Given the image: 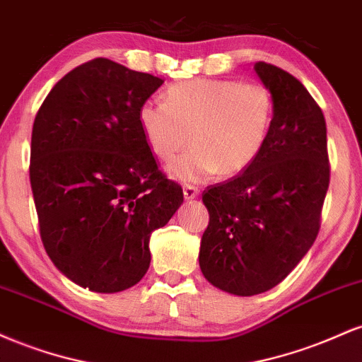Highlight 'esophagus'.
<instances>
[{
    "label": "esophagus",
    "mask_w": 362,
    "mask_h": 362,
    "mask_svg": "<svg viewBox=\"0 0 362 362\" xmlns=\"http://www.w3.org/2000/svg\"><path fill=\"white\" fill-rule=\"evenodd\" d=\"M199 195V190L197 187L194 185H185L184 187V199L185 201H190V199H195Z\"/></svg>",
    "instance_id": "obj_1"
}]
</instances>
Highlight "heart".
Listing matches in <instances>:
<instances>
[{
    "label": "heart",
    "mask_w": 362,
    "mask_h": 362,
    "mask_svg": "<svg viewBox=\"0 0 362 362\" xmlns=\"http://www.w3.org/2000/svg\"><path fill=\"white\" fill-rule=\"evenodd\" d=\"M274 112L271 90L262 83L197 78L168 88L167 102L141 103L138 126L149 151L163 161L192 141L167 175L201 184L218 172L233 177L252 167L271 134Z\"/></svg>",
    "instance_id": "b5f03b06"
}]
</instances>
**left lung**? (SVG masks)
Segmentation results:
<instances>
[{
  "instance_id": "obj_1",
  "label": "left lung",
  "mask_w": 362,
  "mask_h": 362,
  "mask_svg": "<svg viewBox=\"0 0 362 362\" xmlns=\"http://www.w3.org/2000/svg\"><path fill=\"white\" fill-rule=\"evenodd\" d=\"M253 69L276 103L271 134L252 167L202 194L209 224L199 267L235 296L265 293L300 264L318 235L330 180L317 102L284 69L267 62Z\"/></svg>"
}]
</instances>
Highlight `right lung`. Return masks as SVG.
I'll list each match as a JSON object with an SVG mask.
<instances>
[{
  "instance_id": "right-lung-1",
  "label": "right lung",
  "mask_w": 362,
  "mask_h": 362,
  "mask_svg": "<svg viewBox=\"0 0 362 362\" xmlns=\"http://www.w3.org/2000/svg\"><path fill=\"white\" fill-rule=\"evenodd\" d=\"M161 85L98 57L61 78L35 115L30 185L45 252L69 281L95 293L143 279L151 233L184 202L138 126L141 103Z\"/></svg>"
}]
</instances>
